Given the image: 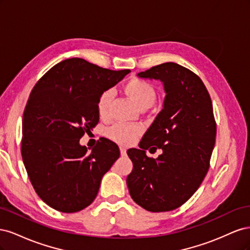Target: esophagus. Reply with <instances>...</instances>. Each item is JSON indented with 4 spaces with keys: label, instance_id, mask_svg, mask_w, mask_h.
<instances>
[{
    "label": "esophagus",
    "instance_id": "obj_1",
    "mask_svg": "<svg viewBox=\"0 0 250 250\" xmlns=\"http://www.w3.org/2000/svg\"><path fill=\"white\" fill-rule=\"evenodd\" d=\"M120 152H121V155L125 156V155H126V149H125L124 147H121V148H120Z\"/></svg>",
    "mask_w": 250,
    "mask_h": 250
}]
</instances>
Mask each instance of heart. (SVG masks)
<instances>
[{
    "label": "heart",
    "mask_w": 250,
    "mask_h": 250,
    "mask_svg": "<svg viewBox=\"0 0 250 250\" xmlns=\"http://www.w3.org/2000/svg\"><path fill=\"white\" fill-rule=\"evenodd\" d=\"M124 93L141 109L150 107L155 100V88L146 80L133 78L128 81L123 87ZM113 99L111 89H105L98 97L97 112L101 119H106L109 113L110 104ZM107 137L121 145H130L142 134L140 126H128L116 124L106 131Z\"/></svg>",
    "instance_id": "heart-1"
}]
</instances>
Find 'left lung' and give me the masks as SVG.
Segmentation results:
<instances>
[{"label":"left lung","instance_id":"obj_1","mask_svg":"<svg viewBox=\"0 0 250 250\" xmlns=\"http://www.w3.org/2000/svg\"><path fill=\"white\" fill-rule=\"evenodd\" d=\"M138 76L161 80L166 97L140 149L127 150L133 169L126 183L140 207L169 211L192 197L208 171L216 141L213 104L202 80L180 64L162 63ZM148 148L163 153L151 159L146 155Z\"/></svg>","mask_w":250,"mask_h":250}]
</instances>
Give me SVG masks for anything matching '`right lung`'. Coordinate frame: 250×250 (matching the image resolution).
I'll return each mask as SVG.
<instances>
[{
	"label": "right lung",
	"instance_id": "right-lung-1",
	"mask_svg": "<svg viewBox=\"0 0 250 250\" xmlns=\"http://www.w3.org/2000/svg\"><path fill=\"white\" fill-rule=\"evenodd\" d=\"M129 72L70 58L51 67L33 87L22 115L21 152L35 192L49 207L76 213L95 200L120 150L104 139L88 152L79 140L99 122L98 97Z\"/></svg>",
	"mask_w": 250,
	"mask_h": 250
}]
</instances>
